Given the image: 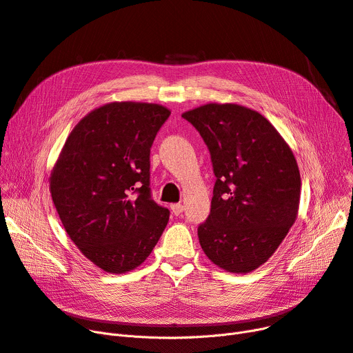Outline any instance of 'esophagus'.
<instances>
[{"mask_svg": "<svg viewBox=\"0 0 353 353\" xmlns=\"http://www.w3.org/2000/svg\"><path fill=\"white\" fill-rule=\"evenodd\" d=\"M171 210H172L174 215H181L183 212V205L182 203H172Z\"/></svg>", "mask_w": 353, "mask_h": 353, "instance_id": "esophagus-1", "label": "esophagus"}]
</instances>
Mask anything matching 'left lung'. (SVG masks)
<instances>
[{
  "label": "left lung",
  "instance_id": "1",
  "mask_svg": "<svg viewBox=\"0 0 353 353\" xmlns=\"http://www.w3.org/2000/svg\"><path fill=\"white\" fill-rule=\"evenodd\" d=\"M210 150L211 214L198 226L205 255L232 274L255 271L295 223L301 175L289 145L259 112L206 103L182 114Z\"/></svg>",
  "mask_w": 353,
  "mask_h": 353
}]
</instances>
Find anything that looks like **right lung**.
Masks as SVG:
<instances>
[{"label": "right lung", "instance_id": "obj_1", "mask_svg": "<svg viewBox=\"0 0 353 353\" xmlns=\"http://www.w3.org/2000/svg\"><path fill=\"white\" fill-rule=\"evenodd\" d=\"M171 111L111 102L82 118L62 147L50 191L71 241L92 263L125 274L150 256L170 219L151 198L150 152Z\"/></svg>", "mask_w": 353, "mask_h": 353}]
</instances>
